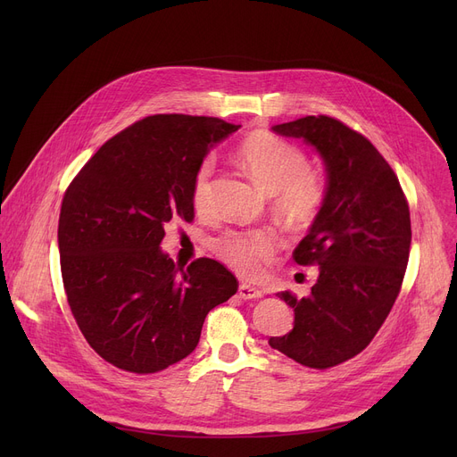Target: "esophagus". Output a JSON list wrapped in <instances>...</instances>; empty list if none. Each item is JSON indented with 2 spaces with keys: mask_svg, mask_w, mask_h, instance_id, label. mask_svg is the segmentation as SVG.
Instances as JSON below:
<instances>
[{
  "mask_svg": "<svg viewBox=\"0 0 457 457\" xmlns=\"http://www.w3.org/2000/svg\"><path fill=\"white\" fill-rule=\"evenodd\" d=\"M238 296H241L243 300H259L262 296V291H259L253 285L243 283L241 287H238Z\"/></svg>",
  "mask_w": 457,
  "mask_h": 457,
  "instance_id": "1",
  "label": "esophagus"
}]
</instances>
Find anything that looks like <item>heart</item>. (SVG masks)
I'll return each mask as SVG.
<instances>
[{"label":"heart","mask_w":457,"mask_h":457,"mask_svg":"<svg viewBox=\"0 0 457 457\" xmlns=\"http://www.w3.org/2000/svg\"><path fill=\"white\" fill-rule=\"evenodd\" d=\"M237 161L252 181L269 196H276V209L287 222L303 224L317 214L322 198V178L305 166V155L295 144L269 131L250 135L238 148ZM212 162L198 168L192 183V204L204 212L211 202ZM278 238L270 231H229L216 243V252L235 270L257 276L262 262L274 257Z\"/></svg>","instance_id":"b5f03b06"}]
</instances>
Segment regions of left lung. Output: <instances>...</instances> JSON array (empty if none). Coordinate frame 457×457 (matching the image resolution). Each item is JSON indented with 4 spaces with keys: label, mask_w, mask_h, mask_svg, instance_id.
<instances>
[{
    "label": "left lung",
    "mask_w": 457,
    "mask_h": 457,
    "mask_svg": "<svg viewBox=\"0 0 457 457\" xmlns=\"http://www.w3.org/2000/svg\"><path fill=\"white\" fill-rule=\"evenodd\" d=\"M302 138L324 162L326 190L298 265H317L311 295L278 293L295 328L269 345L296 363L329 369L369 346L400 293L411 246L410 207L389 162L357 131L329 116L272 126Z\"/></svg>",
    "instance_id": "obj_1"
}]
</instances>
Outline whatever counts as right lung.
Listing matches in <instances>:
<instances>
[{"label":"right lung","mask_w":457,"mask_h":457,"mask_svg":"<svg viewBox=\"0 0 457 457\" xmlns=\"http://www.w3.org/2000/svg\"><path fill=\"white\" fill-rule=\"evenodd\" d=\"M241 126L155 114L118 133L68 187L59 216L64 291L87 343L111 365L152 374L198 346L209 311L237 293L207 257L176 267L164 226L195 219L192 183L216 144Z\"/></svg>","instance_id":"obj_1"}]
</instances>
